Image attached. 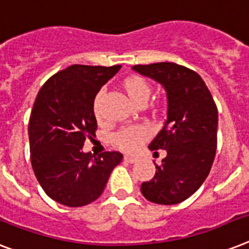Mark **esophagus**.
<instances>
[{"label": "esophagus", "mask_w": 249, "mask_h": 249, "mask_svg": "<svg viewBox=\"0 0 249 249\" xmlns=\"http://www.w3.org/2000/svg\"><path fill=\"white\" fill-rule=\"evenodd\" d=\"M124 160H125V161H126V162H129V163H134V162H137V161H138V157L131 156V155H125Z\"/></svg>", "instance_id": "esophagus-1"}]
</instances>
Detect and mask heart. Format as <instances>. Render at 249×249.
Returning <instances> with one entry per match:
<instances>
[{
	"instance_id": "1",
	"label": "heart",
	"mask_w": 249,
	"mask_h": 249,
	"mask_svg": "<svg viewBox=\"0 0 249 249\" xmlns=\"http://www.w3.org/2000/svg\"><path fill=\"white\" fill-rule=\"evenodd\" d=\"M121 89L125 93V96L134 106H145L148 102L149 97L152 94V87L144 78L139 75H130L125 78L121 83ZM104 97L102 94H97L93 102V110L94 115L98 120H101V107H102ZM149 137V131L145 128H129L121 130L116 134L114 142L119 148L126 152H133L144 142Z\"/></svg>"
}]
</instances>
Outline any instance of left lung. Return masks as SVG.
<instances>
[{
    "instance_id": "left-lung-1",
    "label": "left lung",
    "mask_w": 249,
    "mask_h": 249,
    "mask_svg": "<svg viewBox=\"0 0 249 249\" xmlns=\"http://www.w3.org/2000/svg\"><path fill=\"white\" fill-rule=\"evenodd\" d=\"M133 70L166 90L167 119L148 148L166 149L152 180L141 185L145 199L177 205L191 197L209 177L217 143V107L197 72L174 62L135 65Z\"/></svg>"
}]
</instances>
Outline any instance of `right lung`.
<instances>
[{
    "label": "right lung",
    "instance_id": "obj_1",
    "mask_svg": "<svg viewBox=\"0 0 249 249\" xmlns=\"http://www.w3.org/2000/svg\"><path fill=\"white\" fill-rule=\"evenodd\" d=\"M120 65H71L44 83L29 120L30 161L46 195L68 207L96 201L111 171L123 160L120 152L96 157L83 152L87 137L94 135L93 102Z\"/></svg>",
    "mask_w": 249,
    "mask_h": 249
}]
</instances>
